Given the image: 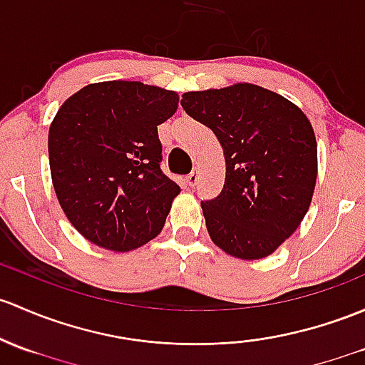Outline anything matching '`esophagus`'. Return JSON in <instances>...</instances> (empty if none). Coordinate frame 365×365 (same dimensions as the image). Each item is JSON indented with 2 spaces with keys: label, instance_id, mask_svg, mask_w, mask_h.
<instances>
[{
  "label": "esophagus",
  "instance_id": "obj_1",
  "mask_svg": "<svg viewBox=\"0 0 365 365\" xmlns=\"http://www.w3.org/2000/svg\"><path fill=\"white\" fill-rule=\"evenodd\" d=\"M185 180H187V185H189L190 189H194V187L197 185V182H199V173H197V170H194L192 173H189Z\"/></svg>",
  "mask_w": 365,
  "mask_h": 365
}]
</instances>
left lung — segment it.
<instances>
[{"mask_svg": "<svg viewBox=\"0 0 365 365\" xmlns=\"http://www.w3.org/2000/svg\"><path fill=\"white\" fill-rule=\"evenodd\" d=\"M180 105L210 128L225 155V183L201 201L213 243L240 259H262L299 227L317 182V140L306 115L252 83L185 92Z\"/></svg>", "mask_w": 365, "mask_h": 365, "instance_id": "8db88e82", "label": "left lung"}]
</instances>
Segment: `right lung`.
Returning a JSON list of instances; mask_svg holds the SVG:
<instances>
[{
  "instance_id": "1",
  "label": "right lung",
  "mask_w": 365,
  "mask_h": 365,
  "mask_svg": "<svg viewBox=\"0 0 365 365\" xmlns=\"http://www.w3.org/2000/svg\"><path fill=\"white\" fill-rule=\"evenodd\" d=\"M176 106V92L112 80L83 87L57 112L53 189L73 227L98 247L131 250L163 229L180 187L160 170L157 125Z\"/></svg>"
}]
</instances>
